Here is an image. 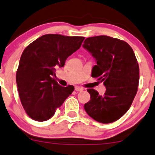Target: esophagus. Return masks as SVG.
Segmentation results:
<instances>
[{
  "label": "esophagus",
  "instance_id": "34e87169",
  "mask_svg": "<svg viewBox=\"0 0 155 155\" xmlns=\"http://www.w3.org/2000/svg\"><path fill=\"white\" fill-rule=\"evenodd\" d=\"M75 90H76V91H83L84 88H82V87L76 86V87H75Z\"/></svg>",
  "mask_w": 155,
  "mask_h": 155
}]
</instances>
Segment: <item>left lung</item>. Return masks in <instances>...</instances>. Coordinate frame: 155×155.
Masks as SVG:
<instances>
[{"instance_id":"8db88e82","label":"left lung","mask_w":155,"mask_h":155,"mask_svg":"<svg viewBox=\"0 0 155 155\" xmlns=\"http://www.w3.org/2000/svg\"><path fill=\"white\" fill-rule=\"evenodd\" d=\"M82 47L97 63L91 76L98 78L106 87L104 95L88 88L91 97L84 108L97 122H114L130 109L137 92L139 67L134 52L126 41L107 35L88 38Z\"/></svg>"}]
</instances>
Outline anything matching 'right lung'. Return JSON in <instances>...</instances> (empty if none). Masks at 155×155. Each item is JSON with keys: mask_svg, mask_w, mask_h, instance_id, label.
Returning <instances> with one entry per match:
<instances>
[{"mask_svg": "<svg viewBox=\"0 0 155 155\" xmlns=\"http://www.w3.org/2000/svg\"><path fill=\"white\" fill-rule=\"evenodd\" d=\"M84 37L48 34L27 46L19 60L16 81L19 98L28 117L46 121L74 90L63 87L52 78L56 68L81 47Z\"/></svg>", "mask_w": 155, "mask_h": 155, "instance_id": "obj_1", "label": "right lung"}]
</instances>
